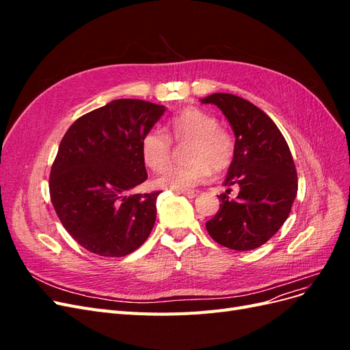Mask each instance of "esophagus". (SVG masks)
Instances as JSON below:
<instances>
[{
    "mask_svg": "<svg viewBox=\"0 0 350 350\" xmlns=\"http://www.w3.org/2000/svg\"><path fill=\"white\" fill-rule=\"evenodd\" d=\"M198 193H200V191H197V189H184V191H181V194L185 196V197H188V198L197 197Z\"/></svg>",
    "mask_w": 350,
    "mask_h": 350,
    "instance_id": "34e87169",
    "label": "esophagus"
}]
</instances>
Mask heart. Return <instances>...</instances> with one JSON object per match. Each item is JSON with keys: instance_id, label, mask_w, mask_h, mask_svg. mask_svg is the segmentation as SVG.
Here are the masks:
<instances>
[{"instance_id": "heart-1", "label": "heart", "mask_w": 350, "mask_h": 350, "mask_svg": "<svg viewBox=\"0 0 350 350\" xmlns=\"http://www.w3.org/2000/svg\"><path fill=\"white\" fill-rule=\"evenodd\" d=\"M217 118L207 111L189 107L169 121L166 132L150 130L143 137L142 157L152 171H162L170 163L174 139L189 143L186 155L188 165H173L157 176L156 185L166 189L194 188L207 183L213 175L225 172L234 162L235 140L232 134L217 125Z\"/></svg>"}]
</instances>
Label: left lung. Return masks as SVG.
I'll return each mask as SVG.
<instances>
[{
    "instance_id": "8db88e82",
    "label": "left lung",
    "mask_w": 350,
    "mask_h": 350,
    "mask_svg": "<svg viewBox=\"0 0 350 350\" xmlns=\"http://www.w3.org/2000/svg\"><path fill=\"white\" fill-rule=\"evenodd\" d=\"M224 112L235 133V157L220 194L221 204L206 228L220 245L250 251L266 243L288 219L298 193L293 157L283 134L256 105L229 93L200 99ZM230 186L240 188L228 198Z\"/></svg>"
}]
</instances>
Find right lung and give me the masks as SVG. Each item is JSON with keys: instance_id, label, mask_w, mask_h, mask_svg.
<instances>
[{"instance_id": "right-lung-1", "label": "right lung", "mask_w": 350, "mask_h": 350, "mask_svg": "<svg viewBox=\"0 0 350 350\" xmlns=\"http://www.w3.org/2000/svg\"><path fill=\"white\" fill-rule=\"evenodd\" d=\"M165 107L116 99L80 116L59 143L49 196L72 239L102 257H124L149 238L161 191L130 194L147 179L143 137Z\"/></svg>"}]
</instances>
